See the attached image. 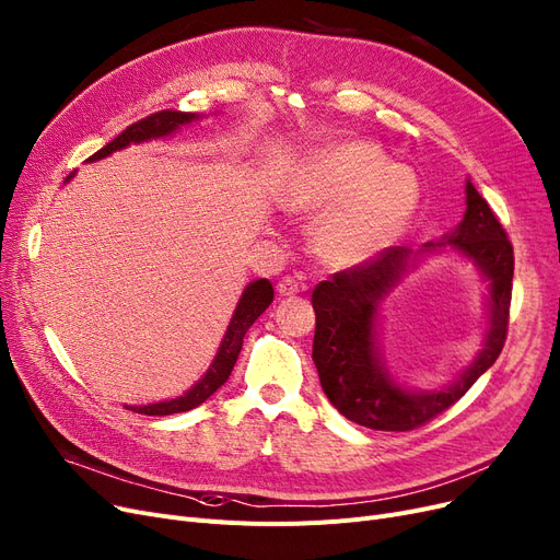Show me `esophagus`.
<instances>
[{
	"mask_svg": "<svg viewBox=\"0 0 560 560\" xmlns=\"http://www.w3.org/2000/svg\"><path fill=\"white\" fill-rule=\"evenodd\" d=\"M304 285L298 281V279H293V277H283L279 283H277V293L281 295V298H293V295H298L300 290H302Z\"/></svg>",
	"mask_w": 560,
	"mask_h": 560,
	"instance_id": "esophagus-1",
	"label": "esophagus"
}]
</instances>
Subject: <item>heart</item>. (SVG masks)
<instances>
[{"mask_svg":"<svg viewBox=\"0 0 560 560\" xmlns=\"http://www.w3.org/2000/svg\"><path fill=\"white\" fill-rule=\"evenodd\" d=\"M421 199L417 174L392 164L371 141H343L315 153L288 191L300 212L338 208L318 235L320 254L334 265L373 260L407 231Z\"/></svg>","mask_w":560,"mask_h":560,"instance_id":"heart-1","label":"heart"}]
</instances>
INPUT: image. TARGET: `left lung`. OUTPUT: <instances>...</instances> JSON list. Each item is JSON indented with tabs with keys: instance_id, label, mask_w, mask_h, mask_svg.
Masks as SVG:
<instances>
[{
	"instance_id": "8db88e82",
	"label": "left lung",
	"mask_w": 560,
	"mask_h": 560,
	"mask_svg": "<svg viewBox=\"0 0 560 560\" xmlns=\"http://www.w3.org/2000/svg\"><path fill=\"white\" fill-rule=\"evenodd\" d=\"M444 245L474 260L490 281V329L471 366L434 392L402 388L386 373L377 350V306L407 272L415 252L388 247L373 260L315 285L313 361L323 392L346 419L371 430H415L455 405L499 359L508 336L515 256L497 214L469 180L465 220L442 242H428L421 252Z\"/></svg>"
}]
</instances>
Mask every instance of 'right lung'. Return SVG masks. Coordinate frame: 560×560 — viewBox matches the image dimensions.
<instances>
[{
    "mask_svg": "<svg viewBox=\"0 0 560 560\" xmlns=\"http://www.w3.org/2000/svg\"><path fill=\"white\" fill-rule=\"evenodd\" d=\"M194 118H199V116L189 114V112H172V109L155 112L151 116L137 120V124L128 126L116 139H112L105 145V149H101L98 153H93L89 158V162L103 160V158L112 155L114 151L126 149V145H130V143L174 135L176 130H180V126L191 124ZM72 176H75V174H70L66 178V183ZM272 300H275V290H272L270 281H267V279L252 281L245 288V293H242V298H240V302L233 311V318L229 323V329L224 334L222 346H220V350H217V357L210 363L208 373L180 398L153 402V405H126V409L137 411V415H145V417H168V415H178V411H189L194 407H199L201 402H206L217 392V388H220L229 380V375L235 366V361H237V354L242 350V338H245L249 327L258 320V315L272 304Z\"/></svg>",
    "mask_w": 560,
    "mask_h": 560,
    "instance_id": "obj_1",
    "label": "right lung"
}]
</instances>
